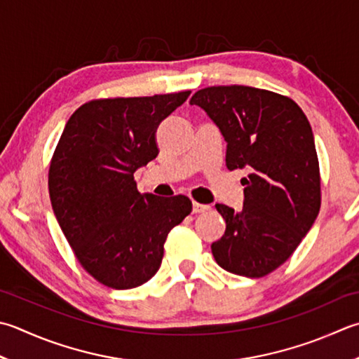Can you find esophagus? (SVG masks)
Wrapping results in <instances>:
<instances>
[{"mask_svg":"<svg viewBox=\"0 0 359 359\" xmlns=\"http://www.w3.org/2000/svg\"><path fill=\"white\" fill-rule=\"evenodd\" d=\"M210 210V205H205V203H199V202H193V213H205Z\"/></svg>","mask_w":359,"mask_h":359,"instance_id":"obj_1","label":"esophagus"}]
</instances>
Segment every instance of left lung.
<instances>
[{
    "label": "left lung",
    "mask_w": 359,
    "mask_h": 359,
    "mask_svg": "<svg viewBox=\"0 0 359 359\" xmlns=\"http://www.w3.org/2000/svg\"><path fill=\"white\" fill-rule=\"evenodd\" d=\"M198 105L227 143L230 171L245 170L240 212L224 203L221 240L212 244L216 263L250 278L283 264L310 231L320 208L319 161L314 135L292 100L268 90L219 86L196 91Z\"/></svg>",
    "instance_id": "obj_1"
}]
</instances>
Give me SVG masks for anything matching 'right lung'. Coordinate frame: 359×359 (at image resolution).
<instances>
[{
	"label": "right lung",
	"mask_w": 359,
	"mask_h": 359,
	"mask_svg": "<svg viewBox=\"0 0 359 359\" xmlns=\"http://www.w3.org/2000/svg\"><path fill=\"white\" fill-rule=\"evenodd\" d=\"M189 91L90 101L65 124L49 168V198L76 258L97 282L130 290L151 280L187 196L140 194L133 174L157 157L156 132Z\"/></svg>",
	"instance_id": "1"
}]
</instances>
